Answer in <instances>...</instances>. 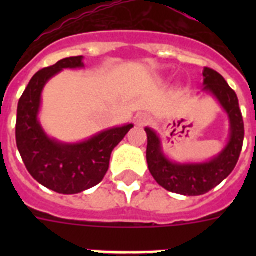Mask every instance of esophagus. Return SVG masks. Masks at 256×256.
I'll list each match as a JSON object with an SVG mask.
<instances>
[{
    "mask_svg": "<svg viewBox=\"0 0 256 256\" xmlns=\"http://www.w3.org/2000/svg\"><path fill=\"white\" fill-rule=\"evenodd\" d=\"M134 120H136V124H140V126H144V124H148L150 118H148L146 114H142V112H140V114H136V116H134Z\"/></svg>",
    "mask_w": 256,
    "mask_h": 256,
    "instance_id": "34e87169",
    "label": "esophagus"
}]
</instances>
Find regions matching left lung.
<instances>
[{
  "instance_id": "8db88e82",
  "label": "left lung",
  "mask_w": 256,
  "mask_h": 256,
  "mask_svg": "<svg viewBox=\"0 0 256 256\" xmlns=\"http://www.w3.org/2000/svg\"><path fill=\"white\" fill-rule=\"evenodd\" d=\"M202 74V92H210L218 100L230 124L228 140L216 156L204 162H176L164 152L162 140L156 130L144 128L148 134L146 160L152 175L168 191L186 196L206 194L224 180L236 166L244 138V124L235 92L215 70L204 68Z\"/></svg>"
}]
</instances>
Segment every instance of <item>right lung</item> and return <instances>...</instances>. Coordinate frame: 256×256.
Listing matches in <instances>:
<instances>
[{"label": "right lung", "mask_w": 256, "mask_h": 256, "mask_svg": "<svg viewBox=\"0 0 256 256\" xmlns=\"http://www.w3.org/2000/svg\"><path fill=\"white\" fill-rule=\"evenodd\" d=\"M85 68L84 57H69L34 74L20 98L16 140L26 168L38 183L60 194H78L96 186L108 170L110 156L132 124L106 128L81 142H62L46 134L40 122L42 92L64 69Z\"/></svg>", "instance_id": "right-lung-1"}]
</instances>
